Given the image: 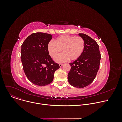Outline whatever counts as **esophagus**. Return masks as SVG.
<instances>
[{
    "mask_svg": "<svg viewBox=\"0 0 122 122\" xmlns=\"http://www.w3.org/2000/svg\"><path fill=\"white\" fill-rule=\"evenodd\" d=\"M59 66L60 67H61L63 66V64H59Z\"/></svg>",
    "mask_w": 122,
    "mask_h": 122,
    "instance_id": "esophagus-1",
    "label": "esophagus"
}]
</instances>
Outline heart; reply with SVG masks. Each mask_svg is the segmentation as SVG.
<instances>
[{
	"mask_svg": "<svg viewBox=\"0 0 122 122\" xmlns=\"http://www.w3.org/2000/svg\"><path fill=\"white\" fill-rule=\"evenodd\" d=\"M85 44L80 36H61L57 37L55 42L50 41L47 46L49 55L55 58L61 51L63 53L58 56L55 61L61 63L69 59L72 61L78 59L84 52Z\"/></svg>",
	"mask_w": 122,
	"mask_h": 122,
	"instance_id": "heart-1",
	"label": "heart"
}]
</instances>
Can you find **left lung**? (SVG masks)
Returning <instances> with one entry per match:
<instances>
[{"mask_svg": "<svg viewBox=\"0 0 122 122\" xmlns=\"http://www.w3.org/2000/svg\"><path fill=\"white\" fill-rule=\"evenodd\" d=\"M85 41V47L81 56L70 63L71 69L68 74L69 83L77 88H84L95 79L99 68L101 54L97 43L85 34H79Z\"/></svg>", "mask_w": 122, "mask_h": 122, "instance_id": "obj_1", "label": "left lung"}]
</instances>
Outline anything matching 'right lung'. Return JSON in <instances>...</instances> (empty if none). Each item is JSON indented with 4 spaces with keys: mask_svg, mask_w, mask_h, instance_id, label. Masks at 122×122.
I'll return each instance as SVG.
<instances>
[{
    "mask_svg": "<svg viewBox=\"0 0 122 122\" xmlns=\"http://www.w3.org/2000/svg\"><path fill=\"white\" fill-rule=\"evenodd\" d=\"M52 36L38 32L29 36L21 46V59L28 79L38 86H45L53 80L59 67L49 55L47 46Z\"/></svg>",
    "mask_w": 122,
    "mask_h": 122,
    "instance_id": "1",
    "label": "right lung"
}]
</instances>
